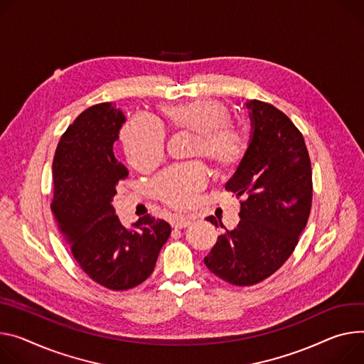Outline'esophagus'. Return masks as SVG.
<instances>
[{
    "label": "esophagus",
    "mask_w": 364,
    "mask_h": 364,
    "mask_svg": "<svg viewBox=\"0 0 364 364\" xmlns=\"http://www.w3.org/2000/svg\"><path fill=\"white\" fill-rule=\"evenodd\" d=\"M190 223H191V219H190L188 216H176V218L171 220V225H173V228H176V229L187 228Z\"/></svg>",
    "instance_id": "obj_1"
}]
</instances>
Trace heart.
<instances>
[{
	"label": "heart",
	"mask_w": 364,
	"mask_h": 364,
	"mask_svg": "<svg viewBox=\"0 0 364 364\" xmlns=\"http://www.w3.org/2000/svg\"><path fill=\"white\" fill-rule=\"evenodd\" d=\"M159 120L173 134L194 136L190 158H200L213 174L232 173L247 154L250 129L232 120V109L215 98L161 106ZM129 164L138 171H151L164 158L165 135L159 126L144 119L129 120L120 134ZM206 184V174L199 164H187L162 173L152 183L158 200L171 208L191 205L194 196Z\"/></svg>",
	"instance_id": "b5f03b06"
}]
</instances>
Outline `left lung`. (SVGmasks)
Returning a JSON list of instances; mask_svg holds the SVG:
<instances>
[{
  "instance_id": "8db88e82",
  "label": "left lung",
  "mask_w": 364,
  "mask_h": 364,
  "mask_svg": "<svg viewBox=\"0 0 364 364\" xmlns=\"http://www.w3.org/2000/svg\"><path fill=\"white\" fill-rule=\"evenodd\" d=\"M251 141L225 188L244 197L240 223L218 237L206 267L235 286H252L276 273L291 255L308 223L312 170L305 139L273 105L247 103ZM222 225L215 216L206 218Z\"/></svg>"
}]
</instances>
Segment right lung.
<instances>
[{
    "label": "right lung",
    "mask_w": 364,
    "mask_h": 364,
    "mask_svg": "<svg viewBox=\"0 0 364 364\" xmlns=\"http://www.w3.org/2000/svg\"><path fill=\"white\" fill-rule=\"evenodd\" d=\"M126 117L113 103L88 107L62 135L53 158L52 212L84 273L110 290H127L154 272L171 226L149 215L126 229L112 206L129 171L113 152Z\"/></svg>",
    "instance_id": "1"
}]
</instances>
